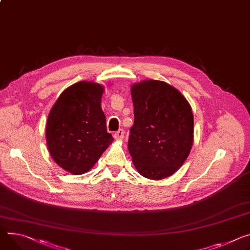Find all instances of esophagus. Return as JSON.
I'll return each mask as SVG.
<instances>
[{
  "instance_id": "1",
  "label": "esophagus",
  "mask_w": 250,
  "mask_h": 250,
  "mask_svg": "<svg viewBox=\"0 0 250 250\" xmlns=\"http://www.w3.org/2000/svg\"><path fill=\"white\" fill-rule=\"evenodd\" d=\"M124 135H125V130L122 128V129H119L116 133H115V139L117 140H123L124 139Z\"/></svg>"
}]
</instances>
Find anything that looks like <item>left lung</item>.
<instances>
[{
    "label": "left lung",
    "instance_id": "left-lung-1",
    "mask_svg": "<svg viewBox=\"0 0 250 250\" xmlns=\"http://www.w3.org/2000/svg\"><path fill=\"white\" fill-rule=\"evenodd\" d=\"M134 123L128 151L137 170L149 179L173 174L188 158L193 143V116L187 99L162 81L131 85Z\"/></svg>",
    "mask_w": 250,
    "mask_h": 250
}]
</instances>
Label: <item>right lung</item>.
<instances>
[{"label":"right lung","instance_id":"add662e5","mask_svg":"<svg viewBox=\"0 0 250 250\" xmlns=\"http://www.w3.org/2000/svg\"><path fill=\"white\" fill-rule=\"evenodd\" d=\"M104 86L79 82L65 88L53 105L46 140L53 160L73 174L92 168L113 141L101 106Z\"/></svg>","mask_w":250,"mask_h":250}]
</instances>
